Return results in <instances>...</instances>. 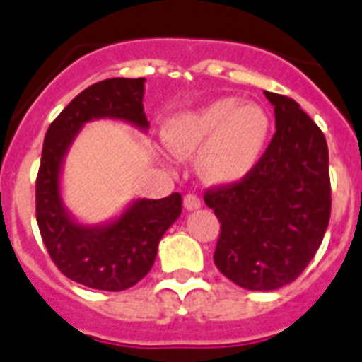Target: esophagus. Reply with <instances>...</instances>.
<instances>
[{"instance_id":"34e87169","label":"esophagus","mask_w":362,"mask_h":362,"mask_svg":"<svg viewBox=\"0 0 362 362\" xmlns=\"http://www.w3.org/2000/svg\"><path fill=\"white\" fill-rule=\"evenodd\" d=\"M184 208H186V210H197V208H201V199L189 193V195L184 197Z\"/></svg>"}]
</instances>
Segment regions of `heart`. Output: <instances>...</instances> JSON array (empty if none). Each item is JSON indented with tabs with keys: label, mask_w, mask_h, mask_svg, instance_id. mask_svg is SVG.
<instances>
[{
	"label": "heart",
	"mask_w": 362,
	"mask_h": 362,
	"mask_svg": "<svg viewBox=\"0 0 362 362\" xmlns=\"http://www.w3.org/2000/svg\"><path fill=\"white\" fill-rule=\"evenodd\" d=\"M272 137V117L257 102L221 96L167 120L163 141L178 158L199 156V175L208 186L228 187L251 175Z\"/></svg>",
	"instance_id": "1"
}]
</instances>
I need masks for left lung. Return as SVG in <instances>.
Wrapping results in <instances>:
<instances>
[{
	"mask_svg": "<svg viewBox=\"0 0 362 362\" xmlns=\"http://www.w3.org/2000/svg\"><path fill=\"white\" fill-rule=\"evenodd\" d=\"M275 135L240 184L204 193L221 234L217 269L245 290L272 292L301 275L318 251L331 217L325 135L296 100L267 93Z\"/></svg>",
	"mask_w": 362,
	"mask_h": 362,
	"instance_id": "1",
	"label": "left lung"
}]
</instances>
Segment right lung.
Wrapping results in <instances>:
<instances>
[{"mask_svg": "<svg viewBox=\"0 0 362 362\" xmlns=\"http://www.w3.org/2000/svg\"><path fill=\"white\" fill-rule=\"evenodd\" d=\"M145 78L104 79L81 90L49 124L37 176V223L59 272L83 286L120 292L151 272L161 236L180 217L182 195L135 199L126 210L100 225L79 223L61 195V173L70 146L87 122L124 120L148 130Z\"/></svg>", "mask_w": 362, "mask_h": 362, "instance_id": "1", "label": "right lung"}]
</instances>
